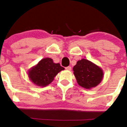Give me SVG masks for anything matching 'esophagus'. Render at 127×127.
I'll list each match as a JSON object with an SVG mask.
<instances>
[{
    "instance_id": "34e87169",
    "label": "esophagus",
    "mask_w": 127,
    "mask_h": 127,
    "mask_svg": "<svg viewBox=\"0 0 127 127\" xmlns=\"http://www.w3.org/2000/svg\"><path fill=\"white\" fill-rule=\"evenodd\" d=\"M65 69L66 70H72V67H71V66H67V67H65Z\"/></svg>"
}]
</instances>
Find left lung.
I'll list each match as a JSON object with an SVG mask.
<instances>
[{
	"mask_svg": "<svg viewBox=\"0 0 127 127\" xmlns=\"http://www.w3.org/2000/svg\"><path fill=\"white\" fill-rule=\"evenodd\" d=\"M73 70L78 84L86 89L96 87L103 77L102 69L86 59L78 61Z\"/></svg>",
	"mask_w": 127,
	"mask_h": 127,
	"instance_id": "8db88e82",
	"label": "left lung"
}]
</instances>
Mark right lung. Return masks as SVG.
I'll return each mask as SVG.
<instances>
[{
  "label": "right lung",
  "mask_w": 127,
  "mask_h": 127,
  "mask_svg": "<svg viewBox=\"0 0 127 127\" xmlns=\"http://www.w3.org/2000/svg\"><path fill=\"white\" fill-rule=\"evenodd\" d=\"M60 64H55L50 58H45L28 71L29 79L39 87H46L54 80L59 72L64 70Z\"/></svg>",
  "instance_id": "1"
}]
</instances>
